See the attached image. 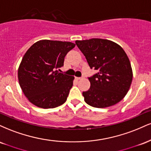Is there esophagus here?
<instances>
[{"instance_id":"obj_1","label":"esophagus","mask_w":151,"mask_h":151,"mask_svg":"<svg viewBox=\"0 0 151 151\" xmlns=\"http://www.w3.org/2000/svg\"><path fill=\"white\" fill-rule=\"evenodd\" d=\"M83 77H75V79L76 80H79V79H83Z\"/></svg>"}]
</instances>
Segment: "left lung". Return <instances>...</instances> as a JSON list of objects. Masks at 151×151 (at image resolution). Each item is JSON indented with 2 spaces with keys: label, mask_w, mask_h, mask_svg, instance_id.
Instances as JSON below:
<instances>
[{
  "label": "left lung",
  "mask_w": 151,
  "mask_h": 151,
  "mask_svg": "<svg viewBox=\"0 0 151 151\" xmlns=\"http://www.w3.org/2000/svg\"><path fill=\"white\" fill-rule=\"evenodd\" d=\"M75 42L90 68L98 71L89 77V89L82 93L86 103L96 108L119 103L129 91L133 79L131 63L124 49L116 42L100 38Z\"/></svg>",
  "instance_id": "1"
}]
</instances>
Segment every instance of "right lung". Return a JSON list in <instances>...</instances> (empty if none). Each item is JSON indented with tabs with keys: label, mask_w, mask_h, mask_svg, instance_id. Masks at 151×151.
<instances>
[{
	"label": "right lung",
	"mask_w": 151,
	"mask_h": 151,
	"mask_svg": "<svg viewBox=\"0 0 151 151\" xmlns=\"http://www.w3.org/2000/svg\"><path fill=\"white\" fill-rule=\"evenodd\" d=\"M75 45L70 42L42 40L27 50L19 66L18 77L22 92L32 104L52 109L66 101L74 77L58 70Z\"/></svg>",
	"instance_id": "add662e5"
}]
</instances>
